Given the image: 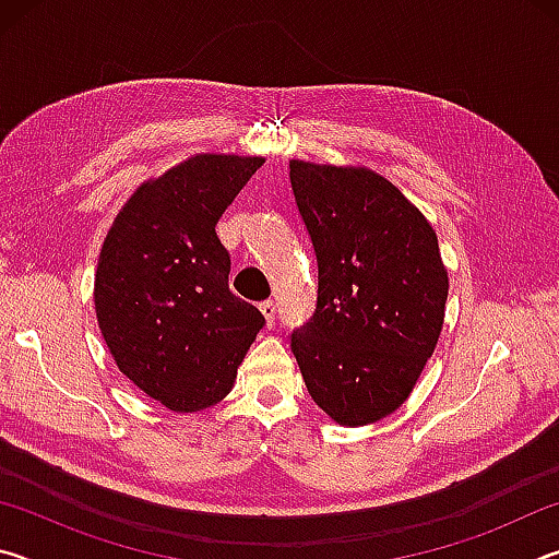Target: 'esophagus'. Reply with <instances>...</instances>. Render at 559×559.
Returning <instances> with one entry per match:
<instances>
[{
	"instance_id": "1",
	"label": "esophagus",
	"mask_w": 559,
	"mask_h": 559,
	"mask_svg": "<svg viewBox=\"0 0 559 559\" xmlns=\"http://www.w3.org/2000/svg\"><path fill=\"white\" fill-rule=\"evenodd\" d=\"M261 313H263V318H266L269 325L276 323V302H273V300H263V302H261Z\"/></svg>"
}]
</instances>
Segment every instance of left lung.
Here are the masks:
<instances>
[{"label": "left lung", "instance_id": "left-lung-1", "mask_svg": "<svg viewBox=\"0 0 559 559\" xmlns=\"http://www.w3.org/2000/svg\"><path fill=\"white\" fill-rule=\"evenodd\" d=\"M290 187L318 261L316 313L290 349L313 402L343 427L400 409L443 325L439 239L390 179L293 159Z\"/></svg>", "mask_w": 559, "mask_h": 559}]
</instances>
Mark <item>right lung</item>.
I'll return each mask as SVG.
<instances>
[{"label":"right lung","mask_w":559,"mask_h":559,"mask_svg":"<svg viewBox=\"0 0 559 559\" xmlns=\"http://www.w3.org/2000/svg\"><path fill=\"white\" fill-rule=\"evenodd\" d=\"M263 157L194 155L140 185L96 271V316L118 370L173 412L224 400L266 318L229 290L216 222Z\"/></svg>","instance_id":"obj_1"}]
</instances>
